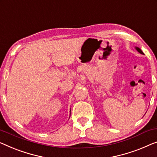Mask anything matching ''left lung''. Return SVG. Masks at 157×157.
<instances>
[{"label": "left lung", "instance_id": "left-lung-1", "mask_svg": "<svg viewBox=\"0 0 157 157\" xmlns=\"http://www.w3.org/2000/svg\"><path fill=\"white\" fill-rule=\"evenodd\" d=\"M135 49H136V50H137L138 52H140V54H144V53H143V52L141 50V49H140L139 47H135Z\"/></svg>", "mask_w": 157, "mask_h": 157}]
</instances>
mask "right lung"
Returning a JSON list of instances; mask_svg holds the SVG:
<instances>
[{
  "instance_id": "right-lung-1",
  "label": "right lung",
  "mask_w": 157,
  "mask_h": 157,
  "mask_svg": "<svg viewBox=\"0 0 157 157\" xmlns=\"http://www.w3.org/2000/svg\"><path fill=\"white\" fill-rule=\"evenodd\" d=\"M70 112H71V110H70ZM70 115H71V113H70Z\"/></svg>"
}]
</instances>
